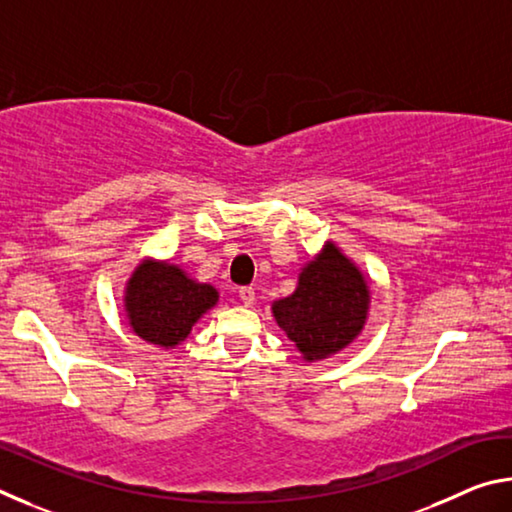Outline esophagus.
<instances>
[{
	"label": "esophagus",
	"instance_id": "1",
	"mask_svg": "<svg viewBox=\"0 0 512 512\" xmlns=\"http://www.w3.org/2000/svg\"><path fill=\"white\" fill-rule=\"evenodd\" d=\"M239 298L244 305H253L255 302V289L253 287H241L239 289Z\"/></svg>",
	"mask_w": 512,
	"mask_h": 512
}]
</instances>
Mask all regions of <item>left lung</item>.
Segmentation results:
<instances>
[{"instance_id":"left-lung-1","label":"left lung","mask_w":512,"mask_h":512,"mask_svg":"<svg viewBox=\"0 0 512 512\" xmlns=\"http://www.w3.org/2000/svg\"><path fill=\"white\" fill-rule=\"evenodd\" d=\"M273 316L307 363L341 352L368 320L370 289L359 266L327 241L302 268L289 298L273 302Z\"/></svg>"}]
</instances>
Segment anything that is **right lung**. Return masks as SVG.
<instances>
[{
    "label": "right lung",
    "instance_id": "1",
    "mask_svg": "<svg viewBox=\"0 0 512 512\" xmlns=\"http://www.w3.org/2000/svg\"><path fill=\"white\" fill-rule=\"evenodd\" d=\"M219 302L212 284L196 282L183 268L144 259L128 277L124 309L128 325L146 343L169 350L185 341L207 309Z\"/></svg>",
    "mask_w": 512,
    "mask_h": 512
}]
</instances>
